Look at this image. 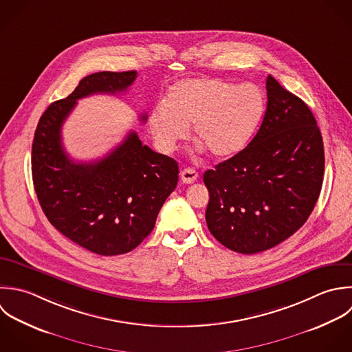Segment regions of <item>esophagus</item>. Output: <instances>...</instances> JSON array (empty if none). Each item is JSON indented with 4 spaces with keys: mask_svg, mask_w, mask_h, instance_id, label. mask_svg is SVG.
<instances>
[{
    "mask_svg": "<svg viewBox=\"0 0 352 352\" xmlns=\"http://www.w3.org/2000/svg\"><path fill=\"white\" fill-rule=\"evenodd\" d=\"M199 174L195 168H185L181 171V179L184 184H193L196 179H197Z\"/></svg>",
    "mask_w": 352,
    "mask_h": 352,
    "instance_id": "1",
    "label": "esophagus"
}]
</instances>
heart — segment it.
Here are the masks:
<instances>
[{
  "label": "heart",
  "mask_w": 352,
  "mask_h": 352,
  "mask_svg": "<svg viewBox=\"0 0 352 352\" xmlns=\"http://www.w3.org/2000/svg\"><path fill=\"white\" fill-rule=\"evenodd\" d=\"M266 108L262 90L221 78H190L175 83L164 102L149 113L159 145L171 151L193 124V137L215 157H230L245 148Z\"/></svg>",
  "instance_id": "b5f03b06"
}]
</instances>
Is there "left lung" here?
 I'll use <instances>...</instances> for the list:
<instances>
[{
    "label": "left lung",
    "mask_w": 352,
    "mask_h": 352,
    "mask_svg": "<svg viewBox=\"0 0 352 352\" xmlns=\"http://www.w3.org/2000/svg\"><path fill=\"white\" fill-rule=\"evenodd\" d=\"M267 108L252 141L204 173L206 221L226 248L256 254L276 247L309 219L320 197L325 155L307 104L266 79Z\"/></svg>",
    "instance_id": "8db88e82"
}]
</instances>
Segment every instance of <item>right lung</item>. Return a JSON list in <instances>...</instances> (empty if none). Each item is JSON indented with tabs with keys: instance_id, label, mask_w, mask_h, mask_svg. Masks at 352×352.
I'll return each instance as SVG.
<instances>
[{
	"instance_id": "1",
	"label": "right lung",
	"mask_w": 352,
	"mask_h": 352,
	"mask_svg": "<svg viewBox=\"0 0 352 352\" xmlns=\"http://www.w3.org/2000/svg\"><path fill=\"white\" fill-rule=\"evenodd\" d=\"M135 78L137 71L85 76L67 98L47 107L32 141V182L46 218L67 239L102 256L130 252L148 237L178 184V164L142 145L135 131L102 159L74 162L63 148L61 126L79 98L126 91Z\"/></svg>"
}]
</instances>
